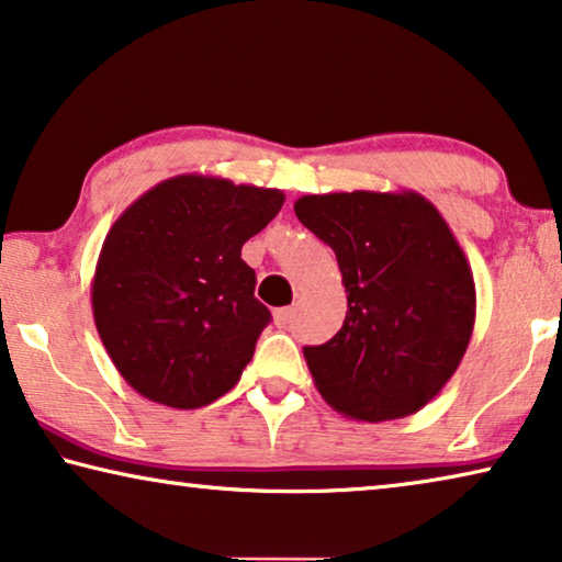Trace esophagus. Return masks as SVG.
<instances>
[{
	"label": "esophagus",
	"mask_w": 562,
	"mask_h": 562,
	"mask_svg": "<svg viewBox=\"0 0 562 562\" xmlns=\"http://www.w3.org/2000/svg\"><path fill=\"white\" fill-rule=\"evenodd\" d=\"M272 317H274V325H278V327L290 325L292 317H295V307H280V310H274Z\"/></svg>",
	"instance_id": "obj_1"
}]
</instances>
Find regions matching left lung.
Returning <instances> with one entry per match:
<instances>
[{
  "mask_svg": "<svg viewBox=\"0 0 562 562\" xmlns=\"http://www.w3.org/2000/svg\"><path fill=\"white\" fill-rule=\"evenodd\" d=\"M295 215L335 249L347 292L333 340L305 347L317 393L385 423L438 397L475 327V280L438 207L413 190L305 194Z\"/></svg>",
  "mask_w": 562,
  "mask_h": 562,
  "instance_id": "8db88e82",
  "label": "left lung"
}]
</instances>
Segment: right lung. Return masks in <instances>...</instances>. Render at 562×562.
Segmentation results:
<instances>
[{
    "label": "right lung",
    "mask_w": 562,
    "mask_h": 562,
    "mask_svg": "<svg viewBox=\"0 0 562 562\" xmlns=\"http://www.w3.org/2000/svg\"><path fill=\"white\" fill-rule=\"evenodd\" d=\"M282 204L280 190L192 172L114 220L89 295L106 355L142 397L194 409L237 385L270 323L243 245Z\"/></svg>",
    "instance_id": "1"
}]
</instances>
